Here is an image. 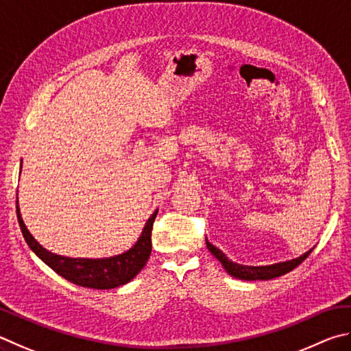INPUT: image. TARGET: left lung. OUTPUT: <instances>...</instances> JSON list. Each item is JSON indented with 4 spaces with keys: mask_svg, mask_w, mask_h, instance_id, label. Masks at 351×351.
I'll return each mask as SVG.
<instances>
[{
    "mask_svg": "<svg viewBox=\"0 0 351 351\" xmlns=\"http://www.w3.org/2000/svg\"><path fill=\"white\" fill-rule=\"evenodd\" d=\"M206 247L211 251V254L216 257L220 263H222L223 268L226 269V273H230L231 276H234V278L243 279V280H269V279L279 278V276L290 273L291 269L300 265V263H302L311 253L310 250L308 253L298 257V259L282 262V263H274V265H268V267H247V265H239V263L231 262L217 247H214L213 243L208 242V239H206Z\"/></svg>",
    "mask_w": 351,
    "mask_h": 351,
    "instance_id": "1",
    "label": "left lung"
}]
</instances>
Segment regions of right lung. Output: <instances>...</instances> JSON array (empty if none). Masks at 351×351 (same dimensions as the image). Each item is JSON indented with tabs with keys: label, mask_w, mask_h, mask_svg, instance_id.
Instances as JSON below:
<instances>
[{
	"label": "right lung",
	"mask_w": 351,
	"mask_h": 351,
	"mask_svg": "<svg viewBox=\"0 0 351 351\" xmlns=\"http://www.w3.org/2000/svg\"><path fill=\"white\" fill-rule=\"evenodd\" d=\"M157 213L158 210L154 211L152 216L147 219L143 232L138 237L137 243L131 250L126 251V253L109 257V259H71V257H63L51 253V251L45 250L35 241L23 222L16 200L18 223H20L21 232L30 250L47 267H51L55 273L60 274L61 278H64L66 280H69L75 285L97 288V290H110V288L125 285L141 271V268L146 265L151 254V232Z\"/></svg>",
	"instance_id": "1"
}]
</instances>
